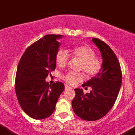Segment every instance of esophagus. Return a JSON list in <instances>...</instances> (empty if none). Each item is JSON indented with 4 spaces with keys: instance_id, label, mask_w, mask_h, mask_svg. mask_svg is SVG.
Segmentation results:
<instances>
[{
    "instance_id": "esophagus-1",
    "label": "esophagus",
    "mask_w": 135,
    "mask_h": 135,
    "mask_svg": "<svg viewBox=\"0 0 135 135\" xmlns=\"http://www.w3.org/2000/svg\"><path fill=\"white\" fill-rule=\"evenodd\" d=\"M71 87H69V86L68 85H65V90H69V89H71Z\"/></svg>"
}]
</instances>
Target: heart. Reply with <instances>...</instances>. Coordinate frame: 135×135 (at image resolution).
Returning <instances> with one entry per match:
<instances>
[{
	"mask_svg": "<svg viewBox=\"0 0 135 135\" xmlns=\"http://www.w3.org/2000/svg\"><path fill=\"white\" fill-rule=\"evenodd\" d=\"M70 54L74 58L81 60L79 70H83L88 78H93L102 71L103 61L100 57L95 55V51L89 45H82L69 50ZM69 54L67 51L60 49L55 56V62L59 67H65L69 61ZM62 79L69 85H74L84 79L83 73H75L69 72L62 76Z\"/></svg>",
	"mask_w": 135,
	"mask_h": 135,
	"instance_id": "obj_1",
	"label": "heart"
}]
</instances>
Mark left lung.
<instances>
[{
  "label": "left lung",
  "mask_w": 135,
  "mask_h": 135,
  "mask_svg": "<svg viewBox=\"0 0 135 135\" xmlns=\"http://www.w3.org/2000/svg\"><path fill=\"white\" fill-rule=\"evenodd\" d=\"M92 41L102 54V70L82 85L86 89L91 87L90 93L85 94L82 89H75L76 95L72 102L76 116L87 121L99 120L108 113L117 99L122 79L120 62L112 50L99 39Z\"/></svg>",
  "instance_id": "obj_1"
}]
</instances>
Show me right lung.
<instances>
[{"instance_id": "1", "label": "right lung", "mask_w": 135, "mask_h": 135, "mask_svg": "<svg viewBox=\"0 0 135 135\" xmlns=\"http://www.w3.org/2000/svg\"><path fill=\"white\" fill-rule=\"evenodd\" d=\"M62 35L44 36L27 48L18 64L15 92L21 108L32 118L42 120L54 111L56 104L65 90L62 83L52 85L45 79L56 69L55 56L60 46L56 40Z\"/></svg>"}]
</instances>
